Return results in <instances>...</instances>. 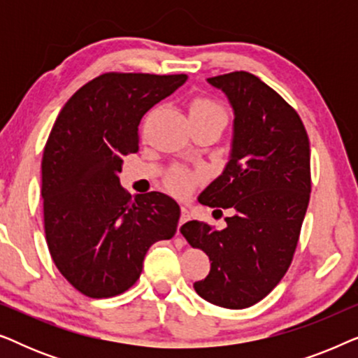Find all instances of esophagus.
I'll return each instance as SVG.
<instances>
[{"label": "esophagus", "instance_id": "1", "mask_svg": "<svg viewBox=\"0 0 358 358\" xmlns=\"http://www.w3.org/2000/svg\"><path fill=\"white\" fill-rule=\"evenodd\" d=\"M190 220V212L185 207H182L180 208V220H179V228L182 227V224L185 223V222H189Z\"/></svg>", "mask_w": 358, "mask_h": 358}]
</instances>
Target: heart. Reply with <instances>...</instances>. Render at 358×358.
<instances>
[{
    "label": "heart",
    "instance_id": "obj_1",
    "mask_svg": "<svg viewBox=\"0 0 358 358\" xmlns=\"http://www.w3.org/2000/svg\"><path fill=\"white\" fill-rule=\"evenodd\" d=\"M190 114H218L227 117V112H224L222 106L210 99H205V97H200V99H195L192 102ZM194 180L195 178L189 171L178 168L168 176V187L176 195H187L194 187Z\"/></svg>",
    "mask_w": 358,
    "mask_h": 358
}]
</instances>
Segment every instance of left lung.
Instances as JSON below:
<instances>
[{"label":"left lung","instance_id":"8db88e82","mask_svg":"<svg viewBox=\"0 0 358 358\" xmlns=\"http://www.w3.org/2000/svg\"><path fill=\"white\" fill-rule=\"evenodd\" d=\"M207 83L227 96L234 120L228 163L199 202L233 215L223 229L192 220L180 233L212 262L195 292L243 310L267 296L292 264L310 202V140L300 115L257 76L234 71Z\"/></svg>","mask_w":358,"mask_h":358}]
</instances>
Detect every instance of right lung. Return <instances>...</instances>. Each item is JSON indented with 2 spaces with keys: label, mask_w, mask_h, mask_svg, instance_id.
<instances>
[{
  "label": "right lung",
  "mask_w": 358,
  "mask_h": 358,
  "mask_svg": "<svg viewBox=\"0 0 358 358\" xmlns=\"http://www.w3.org/2000/svg\"><path fill=\"white\" fill-rule=\"evenodd\" d=\"M185 75L104 73L58 114L42 158L43 223L62 275L91 298H109L140 278L151 244L174 236L180 208L161 192L131 197L120 185L124 156L138 151L141 117Z\"/></svg>",
  "instance_id": "add662e5"
}]
</instances>
